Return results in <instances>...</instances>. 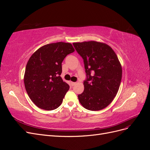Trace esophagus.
<instances>
[{
    "label": "esophagus",
    "mask_w": 150,
    "mask_h": 150,
    "mask_svg": "<svg viewBox=\"0 0 150 150\" xmlns=\"http://www.w3.org/2000/svg\"><path fill=\"white\" fill-rule=\"evenodd\" d=\"M71 84L72 86H75L76 84V83H75V82H71Z\"/></svg>",
    "instance_id": "obj_1"
}]
</instances>
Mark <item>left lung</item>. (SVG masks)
Instances as JSON below:
<instances>
[{"label": "left lung", "mask_w": 150, "mask_h": 150, "mask_svg": "<svg viewBox=\"0 0 150 150\" xmlns=\"http://www.w3.org/2000/svg\"><path fill=\"white\" fill-rule=\"evenodd\" d=\"M73 46L83 58L86 74L79 101L88 110H103L115 98L121 84L122 68L118 58L104 43L89 41L73 43Z\"/></svg>", "instance_id": "obj_1"}]
</instances>
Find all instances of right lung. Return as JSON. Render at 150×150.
<instances>
[{
	"instance_id": "add662e5",
	"label": "right lung",
	"mask_w": 150,
	"mask_h": 150,
	"mask_svg": "<svg viewBox=\"0 0 150 150\" xmlns=\"http://www.w3.org/2000/svg\"><path fill=\"white\" fill-rule=\"evenodd\" d=\"M74 51L70 43L49 44L37 50L29 59L24 74L28 96L36 106L45 110L59 106L69 86L62 81V62Z\"/></svg>"
}]
</instances>
